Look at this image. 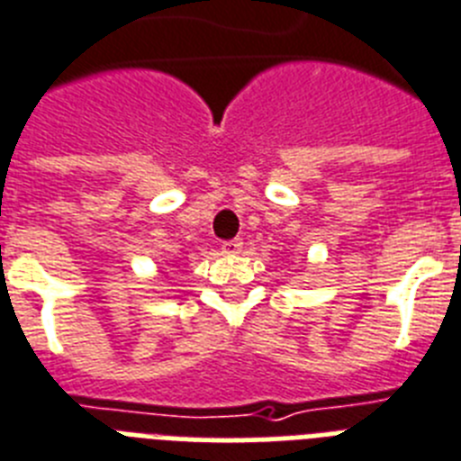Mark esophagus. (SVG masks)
I'll return each instance as SVG.
<instances>
[{"label":"esophagus","mask_w":461,"mask_h":461,"mask_svg":"<svg viewBox=\"0 0 461 461\" xmlns=\"http://www.w3.org/2000/svg\"><path fill=\"white\" fill-rule=\"evenodd\" d=\"M243 250L241 239H230V241H222V253L227 255H239Z\"/></svg>","instance_id":"esophagus-1"}]
</instances>
